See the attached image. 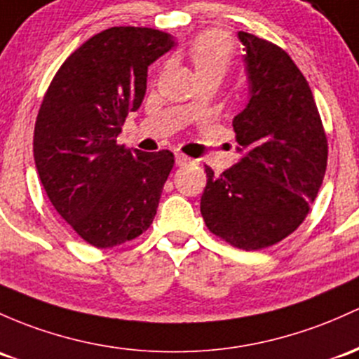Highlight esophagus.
<instances>
[{
  "instance_id": "1",
  "label": "esophagus",
  "mask_w": 359,
  "mask_h": 359,
  "mask_svg": "<svg viewBox=\"0 0 359 359\" xmlns=\"http://www.w3.org/2000/svg\"><path fill=\"white\" fill-rule=\"evenodd\" d=\"M190 163V157L184 156V154L181 152H176V165H184Z\"/></svg>"
}]
</instances>
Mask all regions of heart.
Listing matches in <instances>:
<instances>
[{
	"label": "heart",
	"instance_id": "heart-1",
	"mask_svg": "<svg viewBox=\"0 0 359 359\" xmlns=\"http://www.w3.org/2000/svg\"><path fill=\"white\" fill-rule=\"evenodd\" d=\"M188 55L198 76H224L234 60V42L226 34L210 30L195 37L188 49Z\"/></svg>",
	"mask_w": 359,
	"mask_h": 359
}]
</instances>
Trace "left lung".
I'll return each instance as SVG.
<instances>
[{"instance_id":"left-lung-1","label":"left lung","mask_w":359,"mask_h":359,"mask_svg":"<svg viewBox=\"0 0 359 359\" xmlns=\"http://www.w3.org/2000/svg\"><path fill=\"white\" fill-rule=\"evenodd\" d=\"M246 48L250 102L233 119L240 163L221 176L205 165L200 212L212 234L246 252L294 233L317 198L329 144L310 86L271 41L238 34Z\"/></svg>"}]
</instances>
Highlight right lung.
<instances>
[{
  "label": "right lung",
  "mask_w": 359,
  "mask_h": 359,
  "mask_svg": "<svg viewBox=\"0 0 359 359\" xmlns=\"http://www.w3.org/2000/svg\"><path fill=\"white\" fill-rule=\"evenodd\" d=\"M175 46L149 27H111L65 60L42 99L34 161L46 194L72 229L113 248L149 229L172 165L171 150L116 142L147 88V68Z\"/></svg>",
  "instance_id": "right-lung-1"
}]
</instances>
